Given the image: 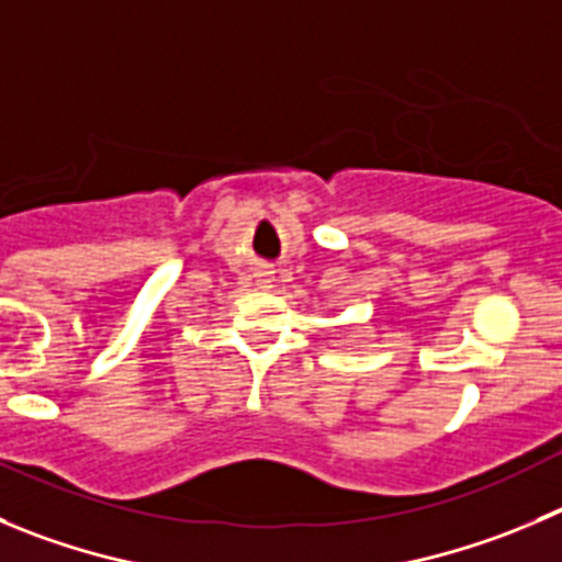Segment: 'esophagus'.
Returning <instances> with one entry per match:
<instances>
[{
    "label": "esophagus",
    "instance_id": "1",
    "mask_svg": "<svg viewBox=\"0 0 562 562\" xmlns=\"http://www.w3.org/2000/svg\"><path fill=\"white\" fill-rule=\"evenodd\" d=\"M256 278H259L261 290H270V286H272V272L270 270H261Z\"/></svg>",
    "mask_w": 562,
    "mask_h": 562
}]
</instances>
